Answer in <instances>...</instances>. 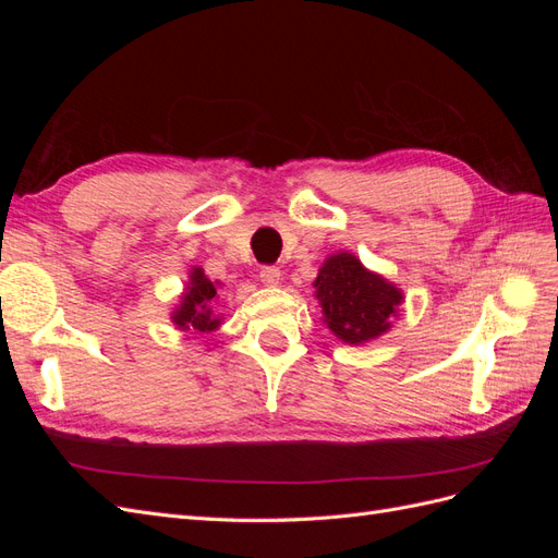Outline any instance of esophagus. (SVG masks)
<instances>
[{"instance_id":"esophagus-1","label":"esophagus","mask_w":558,"mask_h":558,"mask_svg":"<svg viewBox=\"0 0 558 558\" xmlns=\"http://www.w3.org/2000/svg\"><path fill=\"white\" fill-rule=\"evenodd\" d=\"M279 279H281V269H279V267H275V265L260 267V281H263L265 286H277Z\"/></svg>"}]
</instances>
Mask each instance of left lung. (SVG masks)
Returning <instances> with one entry per match:
<instances>
[{
    "mask_svg": "<svg viewBox=\"0 0 558 558\" xmlns=\"http://www.w3.org/2000/svg\"><path fill=\"white\" fill-rule=\"evenodd\" d=\"M314 286L328 328L347 344H361L386 332L402 302L393 283L367 272L351 253L330 256L318 269Z\"/></svg>",
    "mask_w": 558,
    "mask_h": 558,
    "instance_id": "1",
    "label": "left lung"
}]
</instances>
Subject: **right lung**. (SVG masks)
I'll return each instance as SVG.
<instances>
[{
	"mask_svg": "<svg viewBox=\"0 0 558 558\" xmlns=\"http://www.w3.org/2000/svg\"><path fill=\"white\" fill-rule=\"evenodd\" d=\"M216 298V286L205 277L199 267L191 272L189 291L181 298V307L174 312L172 320L181 330H197V332H209L216 330L221 318L214 316L211 300Z\"/></svg>",
	"mask_w": 558,
	"mask_h": 558,
	"instance_id": "right-lung-1",
	"label": "right lung"
}]
</instances>
